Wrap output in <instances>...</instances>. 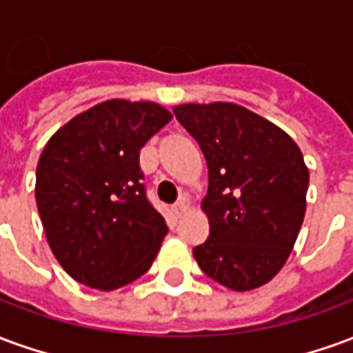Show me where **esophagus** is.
Instances as JSON below:
<instances>
[{
    "mask_svg": "<svg viewBox=\"0 0 353 353\" xmlns=\"http://www.w3.org/2000/svg\"><path fill=\"white\" fill-rule=\"evenodd\" d=\"M172 210H174V214H176L177 217H181V215L189 210V199H187V196H181V199L177 200L176 204H174Z\"/></svg>",
    "mask_w": 353,
    "mask_h": 353,
    "instance_id": "1",
    "label": "esophagus"
}]
</instances>
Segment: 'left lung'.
Returning a JSON list of instances; mask_svg holds the SVG:
<instances>
[{
  "mask_svg": "<svg viewBox=\"0 0 353 353\" xmlns=\"http://www.w3.org/2000/svg\"><path fill=\"white\" fill-rule=\"evenodd\" d=\"M174 115L208 164L210 236L192 250L194 259L232 291L265 285L285 265L306 212L310 176L301 149L276 124L229 101L183 103Z\"/></svg>",
  "mask_w": 353,
  "mask_h": 353,
  "instance_id": "obj_1",
  "label": "left lung"
}]
</instances>
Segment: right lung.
I'll return each mask as SVG.
<instances>
[{
  "instance_id": "add662e5",
  "label": "right lung",
  "mask_w": 353,
  "mask_h": 353,
  "mask_svg": "<svg viewBox=\"0 0 353 353\" xmlns=\"http://www.w3.org/2000/svg\"><path fill=\"white\" fill-rule=\"evenodd\" d=\"M170 121L153 101L108 100L47 141L35 200L50 250L73 280L113 291L151 268L168 227L147 200L139 151Z\"/></svg>"
}]
</instances>
